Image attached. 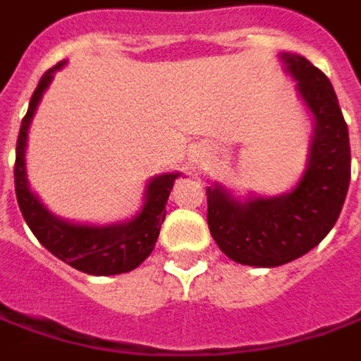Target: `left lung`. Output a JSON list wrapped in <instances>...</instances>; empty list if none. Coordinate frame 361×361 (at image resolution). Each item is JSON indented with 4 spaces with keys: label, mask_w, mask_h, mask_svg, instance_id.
<instances>
[{
    "label": "left lung",
    "mask_w": 361,
    "mask_h": 361,
    "mask_svg": "<svg viewBox=\"0 0 361 361\" xmlns=\"http://www.w3.org/2000/svg\"><path fill=\"white\" fill-rule=\"evenodd\" d=\"M288 73L314 116L308 164L296 187L277 197L236 199L207 187V224L219 250L240 265L277 267L306 255L341 214L351 176L348 123L329 78L308 59L281 53Z\"/></svg>",
    "instance_id": "8db88e82"
}]
</instances>
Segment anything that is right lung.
Returning a JSON list of instances; mask_svg holds the SVG:
<instances>
[{
	"label": "right lung",
	"instance_id": "right-lung-1",
	"mask_svg": "<svg viewBox=\"0 0 361 361\" xmlns=\"http://www.w3.org/2000/svg\"><path fill=\"white\" fill-rule=\"evenodd\" d=\"M63 65L65 61H61L51 67L49 71H44L30 98L28 113L20 125L18 143H16V166H13L18 205L40 245L63 263L71 265L73 269L84 271L88 275L127 273L140 267L154 250L162 221L166 218L168 195L172 191L178 172L154 176L145 189V203L142 212L127 221L111 224V226H86V224H71L53 216L28 187L26 140H28L30 121L37 113L40 98L49 88L53 73Z\"/></svg>",
	"mask_w": 361,
	"mask_h": 361
}]
</instances>
